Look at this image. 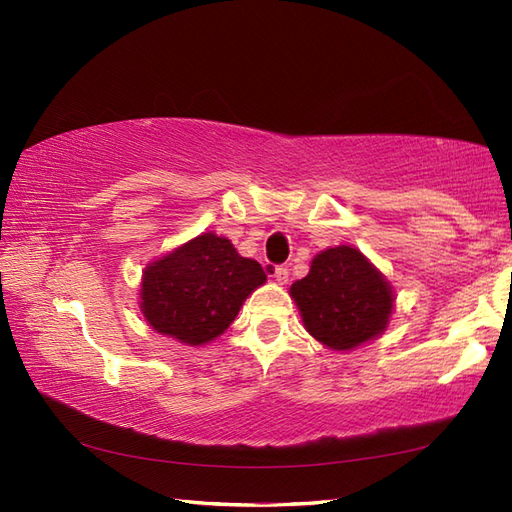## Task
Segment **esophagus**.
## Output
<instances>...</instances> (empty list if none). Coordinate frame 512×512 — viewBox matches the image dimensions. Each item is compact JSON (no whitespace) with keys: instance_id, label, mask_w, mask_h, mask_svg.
I'll return each instance as SVG.
<instances>
[{"instance_id":"34e87169","label":"esophagus","mask_w":512,"mask_h":512,"mask_svg":"<svg viewBox=\"0 0 512 512\" xmlns=\"http://www.w3.org/2000/svg\"><path fill=\"white\" fill-rule=\"evenodd\" d=\"M273 277H275L277 284H286L288 282V269L286 267H275Z\"/></svg>"}]
</instances>
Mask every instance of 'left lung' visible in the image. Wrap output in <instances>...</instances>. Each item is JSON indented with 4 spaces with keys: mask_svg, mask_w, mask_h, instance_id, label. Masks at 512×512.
Masks as SVG:
<instances>
[{
    "mask_svg": "<svg viewBox=\"0 0 512 512\" xmlns=\"http://www.w3.org/2000/svg\"><path fill=\"white\" fill-rule=\"evenodd\" d=\"M290 297L307 333L337 352L380 337L395 305L391 282L352 245L316 254L309 273L290 286Z\"/></svg>",
    "mask_w": 512,
    "mask_h": 512,
    "instance_id": "obj_1",
    "label": "left lung"
}]
</instances>
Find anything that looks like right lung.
Segmentation results:
<instances>
[{
    "instance_id": "right-lung-1",
    "label": "right lung",
    "mask_w": 512,
    "mask_h": 512,
    "mask_svg": "<svg viewBox=\"0 0 512 512\" xmlns=\"http://www.w3.org/2000/svg\"><path fill=\"white\" fill-rule=\"evenodd\" d=\"M267 282L256 260L215 232H203L145 267L141 312L153 331L183 346L220 337L250 294Z\"/></svg>"
}]
</instances>
